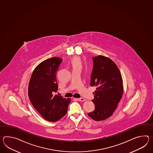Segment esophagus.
Segmentation results:
<instances>
[{
    "mask_svg": "<svg viewBox=\"0 0 153 153\" xmlns=\"http://www.w3.org/2000/svg\"><path fill=\"white\" fill-rule=\"evenodd\" d=\"M77 100L79 101V102H84L85 101V99L83 98H77Z\"/></svg>",
    "mask_w": 153,
    "mask_h": 153,
    "instance_id": "1",
    "label": "esophagus"
}]
</instances>
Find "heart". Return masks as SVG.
Wrapping results in <instances>:
<instances>
[{"label": "heart", "mask_w": 153, "mask_h": 153, "mask_svg": "<svg viewBox=\"0 0 153 153\" xmlns=\"http://www.w3.org/2000/svg\"><path fill=\"white\" fill-rule=\"evenodd\" d=\"M72 64L73 68H81V61L80 59L78 57H75L72 60Z\"/></svg>", "instance_id": "1"}]
</instances>
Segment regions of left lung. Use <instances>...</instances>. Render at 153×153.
Returning <instances> with one entry per match:
<instances>
[{
	"mask_svg": "<svg viewBox=\"0 0 153 153\" xmlns=\"http://www.w3.org/2000/svg\"><path fill=\"white\" fill-rule=\"evenodd\" d=\"M93 66L90 85L95 86V110L88 114L95 121H102L112 115L123 93L122 76L110 59L98 55L93 57Z\"/></svg>",
	"mask_w": 153,
	"mask_h": 153,
	"instance_id": "1",
	"label": "left lung"
}]
</instances>
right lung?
<instances>
[{"label":"right lung","mask_w":153,"mask_h":153,"mask_svg":"<svg viewBox=\"0 0 153 153\" xmlns=\"http://www.w3.org/2000/svg\"><path fill=\"white\" fill-rule=\"evenodd\" d=\"M62 59L54 57L42 62L33 72L28 97L34 108L45 120L55 122L67 113L70 99L54 95L58 91L56 71Z\"/></svg>","instance_id":"add662e5"}]
</instances>
